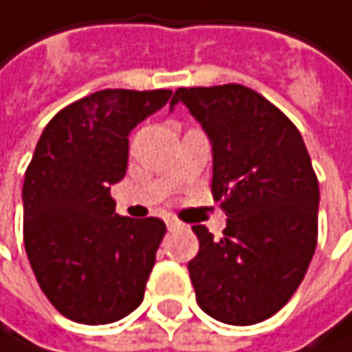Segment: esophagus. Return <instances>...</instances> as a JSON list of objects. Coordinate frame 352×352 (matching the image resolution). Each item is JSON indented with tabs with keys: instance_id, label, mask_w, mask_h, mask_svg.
Returning <instances> with one entry per match:
<instances>
[{
	"instance_id": "obj_1",
	"label": "esophagus",
	"mask_w": 352,
	"mask_h": 352,
	"mask_svg": "<svg viewBox=\"0 0 352 352\" xmlns=\"http://www.w3.org/2000/svg\"><path fill=\"white\" fill-rule=\"evenodd\" d=\"M167 228H170V230H176V228H180V221L174 219V217H167Z\"/></svg>"
}]
</instances>
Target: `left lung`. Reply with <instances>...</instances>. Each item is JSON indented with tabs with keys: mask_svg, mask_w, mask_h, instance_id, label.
Wrapping results in <instances>:
<instances>
[{
	"mask_svg": "<svg viewBox=\"0 0 352 352\" xmlns=\"http://www.w3.org/2000/svg\"><path fill=\"white\" fill-rule=\"evenodd\" d=\"M212 146V197L221 239L193 226L189 262L197 305L214 320L256 324L279 312L303 282L318 236V178L301 133L273 102L239 83L178 87Z\"/></svg>",
	"mask_w": 352,
	"mask_h": 352,
	"instance_id": "left-lung-1",
	"label": "left lung"
}]
</instances>
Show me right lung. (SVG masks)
<instances>
[{
	"mask_svg": "<svg viewBox=\"0 0 352 352\" xmlns=\"http://www.w3.org/2000/svg\"><path fill=\"white\" fill-rule=\"evenodd\" d=\"M172 90H100L55 113L23 182V241L58 312L107 324L144 301L165 223L116 212L111 185L126 174L129 135Z\"/></svg>",
	"mask_w": 352,
	"mask_h": 352,
	"instance_id": "right-lung-1",
	"label": "right lung"
}]
</instances>
